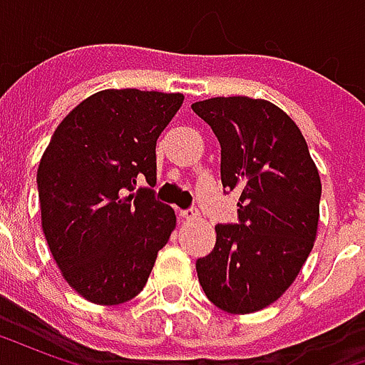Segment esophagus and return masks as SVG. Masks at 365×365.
<instances>
[{"instance_id": "esophagus-1", "label": "esophagus", "mask_w": 365, "mask_h": 365, "mask_svg": "<svg viewBox=\"0 0 365 365\" xmlns=\"http://www.w3.org/2000/svg\"><path fill=\"white\" fill-rule=\"evenodd\" d=\"M180 215H182L183 219H195L199 215V211L195 209V207H190V209H183V211H180Z\"/></svg>"}]
</instances>
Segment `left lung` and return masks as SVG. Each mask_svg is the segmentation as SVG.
<instances>
[{"label":"left lung","mask_w":365,"mask_h":365,"mask_svg":"<svg viewBox=\"0 0 365 365\" xmlns=\"http://www.w3.org/2000/svg\"><path fill=\"white\" fill-rule=\"evenodd\" d=\"M221 144V182L238 190V222L217 225L195 262L209 301L246 314L279 299L313 250L321 178L287 113L266 99L213 97L191 105Z\"/></svg>","instance_id":"1"}]
</instances>
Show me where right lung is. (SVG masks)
I'll return each mask as SVG.
<instances>
[{"mask_svg":"<svg viewBox=\"0 0 365 365\" xmlns=\"http://www.w3.org/2000/svg\"><path fill=\"white\" fill-rule=\"evenodd\" d=\"M182 93L105 90L68 113L36 172L43 230L64 279L97 305L136 297L175 229L154 195L156 140ZM146 179L148 188H136Z\"/></svg>","mask_w":365,"mask_h":365,"instance_id":"right-lung-1","label":"right lung"}]
</instances>
